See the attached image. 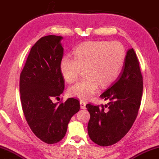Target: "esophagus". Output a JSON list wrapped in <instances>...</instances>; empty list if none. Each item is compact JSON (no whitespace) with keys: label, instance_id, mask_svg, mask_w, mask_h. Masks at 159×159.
I'll return each instance as SVG.
<instances>
[{"label":"esophagus","instance_id":"34e87169","mask_svg":"<svg viewBox=\"0 0 159 159\" xmlns=\"http://www.w3.org/2000/svg\"><path fill=\"white\" fill-rule=\"evenodd\" d=\"M80 108L83 110L85 109V105H86V103H85L84 101L83 100H80Z\"/></svg>","mask_w":159,"mask_h":159}]
</instances>
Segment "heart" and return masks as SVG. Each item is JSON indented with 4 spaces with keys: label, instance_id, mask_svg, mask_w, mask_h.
Masks as SVG:
<instances>
[{
    "label": "heart",
    "instance_id": "obj_1",
    "mask_svg": "<svg viewBox=\"0 0 159 159\" xmlns=\"http://www.w3.org/2000/svg\"><path fill=\"white\" fill-rule=\"evenodd\" d=\"M125 47L119 42L90 41L79 45L74 59L65 56L59 64L60 72L67 83L77 79L84 70V79L70 85L68 93L83 100L93 98L98 87L106 88L117 79L125 61Z\"/></svg>",
    "mask_w": 159,
    "mask_h": 159
}]
</instances>
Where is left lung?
I'll use <instances>...</instances> for the list:
<instances>
[{"instance_id": "8db88e82", "label": "left lung", "mask_w": 159, "mask_h": 159, "mask_svg": "<svg viewBox=\"0 0 159 159\" xmlns=\"http://www.w3.org/2000/svg\"><path fill=\"white\" fill-rule=\"evenodd\" d=\"M143 91V79L133 49H128L122 71L110 89L100 95L108 100L102 109L87 104L90 115L88 132L93 142L102 147L117 143L129 132L137 117Z\"/></svg>"}]
</instances>
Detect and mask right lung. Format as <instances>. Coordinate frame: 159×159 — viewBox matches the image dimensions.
Returning <instances> with one entry per match:
<instances>
[{
    "label": "right lung",
    "mask_w": 159,
    "mask_h": 159,
    "mask_svg": "<svg viewBox=\"0 0 159 159\" xmlns=\"http://www.w3.org/2000/svg\"><path fill=\"white\" fill-rule=\"evenodd\" d=\"M63 37L48 35L32 47L20 77V93L25 119L32 132L47 143H55L66 134L68 125L80 110L79 100L69 98L52 102L64 91L59 64L64 54Z\"/></svg>",
    "instance_id": "add662e5"
}]
</instances>
